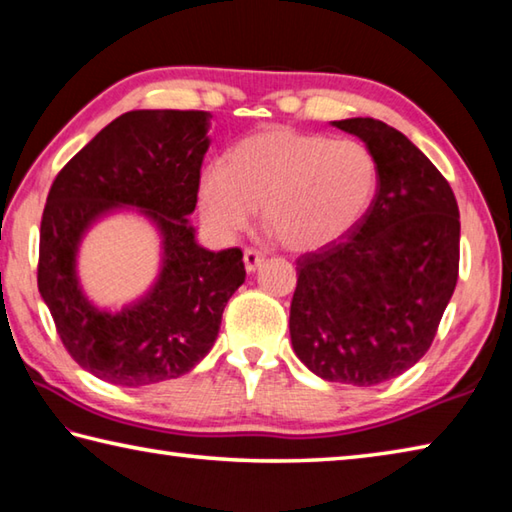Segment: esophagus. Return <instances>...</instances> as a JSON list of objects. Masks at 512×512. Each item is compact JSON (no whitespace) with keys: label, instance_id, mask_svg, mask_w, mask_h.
Masks as SVG:
<instances>
[{"label":"esophagus","instance_id":"esophagus-1","mask_svg":"<svg viewBox=\"0 0 512 512\" xmlns=\"http://www.w3.org/2000/svg\"><path fill=\"white\" fill-rule=\"evenodd\" d=\"M242 261H245V270L247 272H256L258 267L265 263V256L261 254V251H256V249H245V256H242Z\"/></svg>","mask_w":512,"mask_h":512}]
</instances>
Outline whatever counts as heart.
<instances>
[{"instance_id": "b5f03b06", "label": "heart", "mask_w": 512, "mask_h": 512, "mask_svg": "<svg viewBox=\"0 0 512 512\" xmlns=\"http://www.w3.org/2000/svg\"><path fill=\"white\" fill-rule=\"evenodd\" d=\"M378 161L357 139L267 128L240 139L197 186L204 222L236 238L261 206L263 227L283 247L312 251L351 233L369 213Z\"/></svg>"}]
</instances>
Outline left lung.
<instances>
[{
  "mask_svg": "<svg viewBox=\"0 0 512 512\" xmlns=\"http://www.w3.org/2000/svg\"><path fill=\"white\" fill-rule=\"evenodd\" d=\"M378 161L369 213L344 238L297 258L292 348L328 382L373 387L432 346L459 279V204L405 134L375 119L333 121Z\"/></svg>",
  "mask_w": 512,
  "mask_h": 512,
  "instance_id": "1",
  "label": "left lung"
}]
</instances>
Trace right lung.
Returning <instances> with one entry per match:
<instances>
[{"instance_id": "1", "label": "right lung", "mask_w": 512, "mask_h": 512, "mask_svg": "<svg viewBox=\"0 0 512 512\" xmlns=\"http://www.w3.org/2000/svg\"><path fill=\"white\" fill-rule=\"evenodd\" d=\"M209 112L134 110L71 157L44 204L38 290L67 353L96 378L148 387L179 378L211 351L231 294L245 283L238 247L209 251L186 215L209 150ZM137 205L158 224L165 265L153 290L116 316L79 292L75 251L105 212Z\"/></svg>"}]
</instances>
